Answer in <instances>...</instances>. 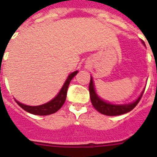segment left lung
Segmentation results:
<instances>
[{"mask_svg": "<svg viewBox=\"0 0 157 157\" xmlns=\"http://www.w3.org/2000/svg\"><path fill=\"white\" fill-rule=\"evenodd\" d=\"M141 42L146 46L145 43L142 40H141ZM144 90H145V88L141 91L140 96H138L137 99L135 100L134 101L130 102V103H125V104H112L111 102L102 99L101 97L97 94L96 88H95V85H94L93 78L91 76H90V85H89L90 101L92 103L94 108L97 111H99L100 113L105 115V116H119V115L125 114V113L131 111L132 109H134L136 105H137L138 102L140 101V98L143 95Z\"/></svg>", "mask_w": 157, "mask_h": 157, "instance_id": "8db88e82", "label": "left lung"}]
</instances>
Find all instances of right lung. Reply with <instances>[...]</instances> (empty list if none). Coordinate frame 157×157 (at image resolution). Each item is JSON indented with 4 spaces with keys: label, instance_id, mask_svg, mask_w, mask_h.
Returning <instances> with one entry per match:
<instances>
[{
    "label": "right lung",
    "instance_id": "right-lung-1",
    "mask_svg": "<svg viewBox=\"0 0 157 157\" xmlns=\"http://www.w3.org/2000/svg\"><path fill=\"white\" fill-rule=\"evenodd\" d=\"M77 73H78V71H75L71 73L67 76L66 82L62 86L60 91L58 92L57 95L53 99L51 100L50 101L46 102L45 104L40 105H28L21 103L17 100H16V101L22 109H24L25 111H27L29 113H31V114L38 115V116H47V115L53 114V113L56 112L58 110H60L66 101L67 89L69 86L70 82Z\"/></svg>",
    "mask_w": 157,
    "mask_h": 157
}]
</instances>
